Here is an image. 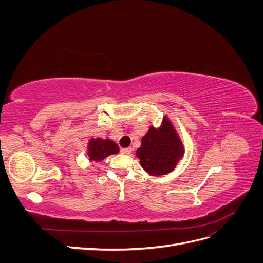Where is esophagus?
<instances>
[{
  "label": "esophagus",
  "instance_id": "obj_1",
  "mask_svg": "<svg viewBox=\"0 0 263 263\" xmlns=\"http://www.w3.org/2000/svg\"><path fill=\"white\" fill-rule=\"evenodd\" d=\"M121 153L124 155H129L132 153V148H122Z\"/></svg>",
  "mask_w": 263,
  "mask_h": 263
}]
</instances>
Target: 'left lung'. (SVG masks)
<instances>
[{
	"label": "left lung",
	"instance_id": "left-lung-1",
	"mask_svg": "<svg viewBox=\"0 0 263 263\" xmlns=\"http://www.w3.org/2000/svg\"><path fill=\"white\" fill-rule=\"evenodd\" d=\"M184 153L169 119L164 117L160 129L150 127L148 133L141 139V147L136 155L140 164L151 176H162L171 172Z\"/></svg>",
	"mask_w": 263,
	"mask_h": 263
}]
</instances>
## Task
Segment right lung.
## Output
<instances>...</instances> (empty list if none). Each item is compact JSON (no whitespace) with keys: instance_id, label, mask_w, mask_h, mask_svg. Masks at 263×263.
<instances>
[{"instance_id":"1","label":"right lung","mask_w":263,"mask_h":263,"mask_svg":"<svg viewBox=\"0 0 263 263\" xmlns=\"http://www.w3.org/2000/svg\"><path fill=\"white\" fill-rule=\"evenodd\" d=\"M118 150V146L112 140L92 138L89 142V147H87V155L92 161H102L109 155L117 154Z\"/></svg>"}]
</instances>
